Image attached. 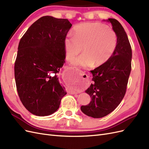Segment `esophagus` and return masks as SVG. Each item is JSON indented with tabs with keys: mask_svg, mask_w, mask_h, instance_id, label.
Returning <instances> with one entry per match:
<instances>
[{
	"mask_svg": "<svg viewBox=\"0 0 149 149\" xmlns=\"http://www.w3.org/2000/svg\"><path fill=\"white\" fill-rule=\"evenodd\" d=\"M81 86L83 88H85L88 87V86L89 84V78L87 74H86L85 73H82L81 74Z\"/></svg>",
	"mask_w": 149,
	"mask_h": 149,
	"instance_id": "34e87169",
	"label": "esophagus"
}]
</instances>
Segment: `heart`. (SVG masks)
I'll use <instances>...</instances> for the list:
<instances>
[{
	"label": "heart",
	"instance_id": "b5f03b06",
	"mask_svg": "<svg viewBox=\"0 0 149 149\" xmlns=\"http://www.w3.org/2000/svg\"><path fill=\"white\" fill-rule=\"evenodd\" d=\"M73 35L64 40L66 59L73 60L81 52L84 53L72 62L80 67L101 66L110 60L118 45L116 33L101 23H85L75 26Z\"/></svg>",
	"mask_w": 149,
	"mask_h": 149
}]
</instances>
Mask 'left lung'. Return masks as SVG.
I'll return each mask as SVG.
<instances>
[{
  "label": "left lung",
  "instance_id": "8db88e82",
  "mask_svg": "<svg viewBox=\"0 0 149 149\" xmlns=\"http://www.w3.org/2000/svg\"><path fill=\"white\" fill-rule=\"evenodd\" d=\"M118 36L113 55L106 63L91 71L93 83L86 91L91 101L81 110L93 118H103L113 111L124 98L131 71L132 48L123 26L114 19H109Z\"/></svg>",
  "mask_w": 149,
  "mask_h": 149
}]
</instances>
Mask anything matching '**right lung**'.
Instances as JSON below:
<instances>
[{
	"instance_id": "right-lung-1",
	"label": "right lung",
	"mask_w": 149,
	"mask_h": 149,
	"mask_svg": "<svg viewBox=\"0 0 149 149\" xmlns=\"http://www.w3.org/2000/svg\"><path fill=\"white\" fill-rule=\"evenodd\" d=\"M71 26L68 19L43 16L20 39L14 66L16 87L22 103L34 115L54 113L66 94L56 74L65 63L64 40Z\"/></svg>"
}]
</instances>
